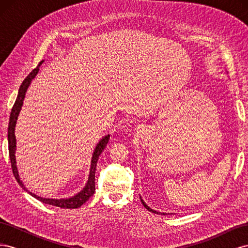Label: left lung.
Returning a JSON list of instances; mask_svg holds the SVG:
<instances>
[{"label":"left lung","mask_w":248,"mask_h":248,"mask_svg":"<svg viewBox=\"0 0 248 248\" xmlns=\"http://www.w3.org/2000/svg\"><path fill=\"white\" fill-rule=\"evenodd\" d=\"M140 202H142V205H144V207L146 208V209H148L149 210V211H151V212H153V213H156V214H162V215H166L167 213H161V212H158V211H156V210H153V209H151V208H150L147 204H146V202H144V200H142L141 198H140Z\"/></svg>","instance_id":"obj_1"}]
</instances>
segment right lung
<instances>
[{
	"label": "right lung",
	"mask_w": 248,
	"mask_h": 248,
	"mask_svg": "<svg viewBox=\"0 0 248 248\" xmlns=\"http://www.w3.org/2000/svg\"><path fill=\"white\" fill-rule=\"evenodd\" d=\"M44 61H42L38 64V66L36 68L30 72L29 76L25 78V80L21 82V85L18 89V94L16 97V100L14 102V106L12 108L11 114H10V119H9V125H8V148H9V157H10V161H11V167H12V170H13V175L16 177V181L18 182V184L21 186L22 189H25L26 191H28L32 197L36 198L37 200H39L40 202H44V204H48V205H52L56 207H60V208H67V209H74V208H78L80 207L82 204L85 202L93 196V193L95 191V170H96V164L97 161H98L99 155L101 154V152L106 148L107 144L109 140V134H107L104 136L98 142L94 149V152L92 154V159H91V167H90V172H89V177H88V181L85 185L84 188H82L79 192H78L77 194H74L73 197L70 198H66V199H46V198H41L38 197L37 194L29 191L25 184L22 183V181L20 180L19 174H18V170H17V164H16V122L17 119L19 116V112L21 109L22 104H24V100H25V96L27 93V90L29 88V86L31 85L32 80L35 78V77L38 74L39 72V68L40 66L42 65Z\"/></svg>",
	"instance_id": "add662e5"
}]
</instances>
